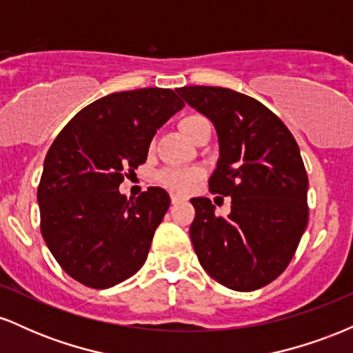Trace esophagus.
I'll return each mask as SVG.
<instances>
[{
	"label": "esophagus",
	"mask_w": 353,
	"mask_h": 353,
	"mask_svg": "<svg viewBox=\"0 0 353 353\" xmlns=\"http://www.w3.org/2000/svg\"><path fill=\"white\" fill-rule=\"evenodd\" d=\"M181 201H182V197L177 196V194H172V196H171V202H172V204H179Z\"/></svg>",
	"instance_id": "34e87169"
}]
</instances>
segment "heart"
<instances>
[{
  "instance_id": "obj_1",
  "label": "heart",
  "mask_w": 353,
  "mask_h": 353,
  "mask_svg": "<svg viewBox=\"0 0 353 353\" xmlns=\"http://www.w3.org/2000/svg\"><path fill=\"white\" fill-rule=\"evenodd\" d=\"M205 121L204 116L201 114H189L185 117H182L179 121V128L182 129L185 136L192 137L194 129L196 125ZM199 171L196 169H179V168H172V169H165V171L161 172L159 181L163 182L164 185H168L169 189L177 190V192H188V190L196 184L197 179H199Z\"/></svg>"
}]
</instances>
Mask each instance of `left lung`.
I'll list each match as a JSON object with an SVG mask.
<instances>
[{
    "label": "left lung",
    "instance_id": "obj_1",
    "mask_svg": "<svg viewBox=\"0 0 353 353\" xmlns=\"http://www.w3.org/2000/svg\"><path fill=\"white\" fill-rule=\"evenodd\" d=\"M177 92L209 117L219 137L212 194L232 197L228 217L208 197L190 199V241L214 281L239 292L261 289L292 261L309 221L305 165L292 132L257 99L228 88Z\"/></svg>",
    "mask_w": 353,
    "mask_h": 353
}]
</instances>
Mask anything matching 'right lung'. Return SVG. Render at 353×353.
Wrapping results in <instances>:
<instances>
[{
	"instance_id": "add662e5",
	"label": "right lung",
	"mask_w": 353,
	"mask_h": 353,
	"mask_svg": "<svg viewBox=\"0 0 353 353\" xmlns=\"http://www.w3.org/2000/svg\"><path fill=\"white\" fill-rule=\"evenodd\" d=\"M182 108L172 89L112 92L81 109L51 144L38 188L41 234L74 281L109 289L143 267L171 199L161 188L128 199L119 184Z\"/></svg>"
}]
</instances>
